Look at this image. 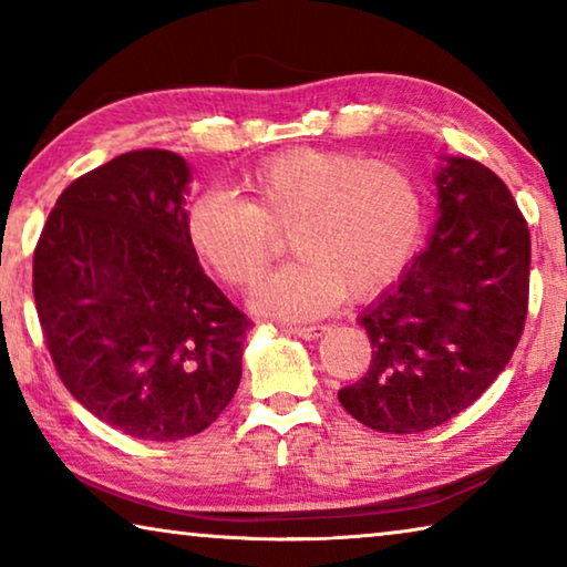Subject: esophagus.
I'll list each match as a JSON object with an SVG mask.
<instances>
[{
    "label": "esophagus",
    "mask_w": 567,
    "mask_h": 567,
    "mask_svg": "<svg viewBox=\"0 0 567 567\" xmlns=\"http://www.w3.org/2000/svg\"><path fill=\"white\" fill-rule=\"evenodd\" d=\"M290 332L302 340H318L328 332V324H297V328H290Z\"/></svg>",
    "instance_id": "34e87169"
}]
</instances>
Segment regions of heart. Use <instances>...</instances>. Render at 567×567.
Masks as SVG:
<instances>
[{
	"label": "heart",
	"mask_w": 567,
	"mask_h": 567,
	"mask_svg": "<svg viewBox=\"0 0 567 567\" xmlns=\"http://www.w3.org/2000/svg\"><path fill=\"white\" fill-rule=\"evenodd\" d=\"M245 199L205 192L187 209L195 252L219 280L247 287L290 235L292 260L257 287L252 307L280 320L330 312L344 292H380L405 270L425 207L417 182L392 162L297 147L243 177Z\"/></svg>",
	"instance_id": "obj_1"
}]
</instances>
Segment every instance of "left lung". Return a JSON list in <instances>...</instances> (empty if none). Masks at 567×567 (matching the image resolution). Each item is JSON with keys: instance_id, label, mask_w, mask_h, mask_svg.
Masks as SVG:
<instances>
[{"instance_id": "8db88e82", "label": "left lung", "mask_w": 567, "mask_h": 567, "mask_svg": "<svg viewBox=\"0 0 567 567\" xmlns=\"http://www.w3.org/2000/svg\"><path fill=\"white\" fill-rule=\"evenodd\" d=\"M435 195L427 247L358 320L370 368L338 392L378 433H422L473 405L525 328L530 233L511 189L475 159L443 157Z\"/></svg>"}]
</instances>
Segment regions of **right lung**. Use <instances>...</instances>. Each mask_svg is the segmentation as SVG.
<instances>
[{
	"instance_id": "obj_1",
	"label": "right lung",
	"mask_w": 567,
	"mask_h": 567,
	"mask_svg": "<svg viewBox=\"0 0 567 567\" xmlns=\"http://www.w3.org/2000/svg\"><path fill=\"white\" fill-rule=\"evenodd\" d=\"M192 172L134 150L74 179L34 249V302L64 388L124 435L203 433L235 398L252 328L187 235Z\"/></svg>"
}]
</instances>
